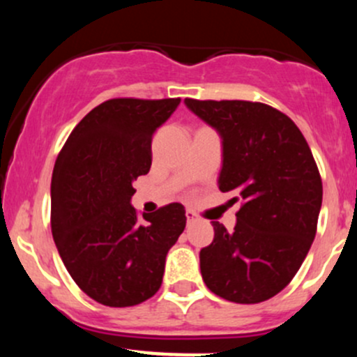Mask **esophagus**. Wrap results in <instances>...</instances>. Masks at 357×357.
Returning a JSON list of instances; mask_svg holds the SVG:
<instances>
[{
  "label": "esophagus",
  "mask_w": 357,
  "mask_h": 357,
  "mask_svg": "<svg viewBox=\"0 0 357 357\" xmlns=\"http://www.w3.org/2000/svg\"><path fill=\"white\" fill-rule=\"evenodd\" d=\"M186 220H188V227H191V225H195L196 221H198V216H196L195 211L188 210L186 211Z\"/></svg>",
  "instance_id": "34e87169"
}]
</instances>
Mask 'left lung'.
Returning <instances> with one entry per match:
<instances>
[{
	"instance_id": "8db88e82",
	"label": "left lung",
	"mask_w": 357,
	"mask_h": 357,
	"mask_svg": "<svg viewBox=\"0 0 357 357\" xmlns=\"http://www.w3.org/2000/svg\"><path fill=\"white\" fill-rule=\"evenodd\" d=\"M186 105L223 139L221 192H236V225L213 221L215 238L199 252L204 284L236 304L277 296L296 277L317 231L319 167L289 116L261 102L196 100Z\"/></svg>"
}]
</instances>
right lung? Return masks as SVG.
Masks as SVG:
<instances>
[{
	"instance_id": "right-lung-1",
	"label": "right lung",
	"mask_w": 357,
	"mask_h": 357,
	"mask_svg": "<svg viewBox=\"0 0 357 357\" xmlns=\"http://www.w3.org/2000/svg\"><path fill=\"white\" fill-rule=\"evenodd\" d=\"M181 99L119 97L72 130L52 176V235L82 292L109 307H132L162 284L166 255L186 215L179 203L139 216L132 181L149 173L151 142Z\"/></svg>"
}]
</instances>
